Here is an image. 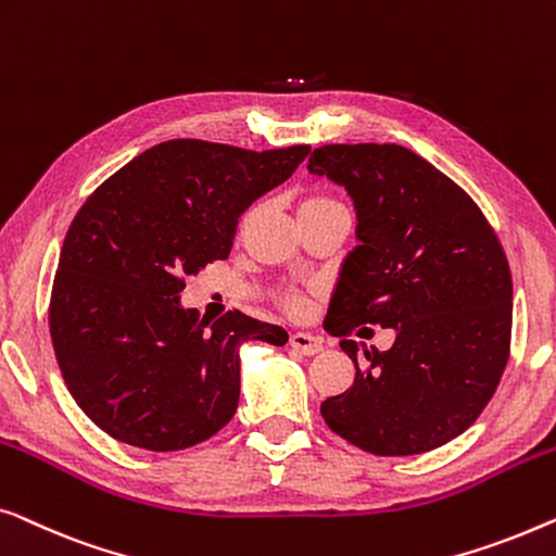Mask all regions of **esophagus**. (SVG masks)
<instances>
[{
  "label": "esophagus",
  "mask_w": 556,
  "mask_h": 556,
  "mask_svg": "<svg viewBox=\"0 0 556 556\" xmlns=\"http://www.w3.org/2000/svg\"><path fill=\"white\" fill-rule=\"evenodd\" d=\"M289 345L302 355H317L319 350H323V338H317V334H309V332H294L292 338H289Z\"/></svg>",
  "instance_id": "34e87169"
}]
</instances>
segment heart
<instances>
[{"label":"heart","instance_id":"obj_1","mask_svg":"<svg viewBox=\"0 0 556 556\" xmlns=\"http://www.w3.org/2000/svg\"><path fill=\"white\" fill-rule=\"evenodd\" d=\"M330 206H342V203H338V201L330 199V197H307V199L302 201L300 214H304V211H317V208H330ZM285 307L289 312H302L304 309V300H302L300 294L287 292L285 294Z\"/></svg>","mask_w":556,"mask_h":556}]
</instances>
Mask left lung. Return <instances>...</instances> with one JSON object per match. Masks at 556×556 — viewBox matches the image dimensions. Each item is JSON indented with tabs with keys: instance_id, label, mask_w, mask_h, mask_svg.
Wrapping results in <instances>:
<instances>
[{
	"instance_id": "left-lung-1",
	"label": "left lung",
	"mask_w": 556,
	"mask_h": 556,
	"mask_svg": "<svg viewBox=\"0 0 556 556\" xmlns=\"http://www.w3.org/2000/svg\"><path fill=\"white\" fill-rule=\"evenodd\" d=\"M307 170L345 186L357 216L325 319L355 382L319 413L375 456L433 451L481 416L509 363L504 249L471 197L403 146H323ZM365 324L393 326L394 348L359 358L349 332L371 333Z\"/></svg>"
}]
</instances>
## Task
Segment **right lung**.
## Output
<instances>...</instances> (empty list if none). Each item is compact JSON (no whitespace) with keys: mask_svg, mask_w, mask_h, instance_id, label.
<instances>
[{"mask_svg":"<svg viewBox=\"0 0 556 556\" xmlns=\"http://www.w3.org/2000/svg\"><path fill=\"white\" fill-rule=\"evenodd\" d=\"M309 146L244 151L178 138L136 155L83 203L60 252L50 334L75 403L115 441L181 451L229 424L239 348L287 332L186 309V277L231 252L239 216L285 184Z\"/></svg>","mask_w":556,"mask_h":556,"instance_id":"1","label":"right lung"}]
</instances>
